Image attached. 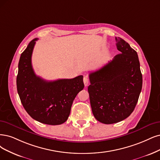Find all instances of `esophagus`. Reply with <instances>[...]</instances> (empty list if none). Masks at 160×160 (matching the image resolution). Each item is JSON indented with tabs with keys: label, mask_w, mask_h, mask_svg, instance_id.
<instances>
[{
	"label": "esophagus",
	"mask_w": 160,
	"mask_h": 160,
	"mask_svg": "<svg viewBox=\"0 0 160 160\" xmlns=\"http://www.w3.org/2000/svg\"><path fill=\"white\" fill-rule=\"evenodd\" d=\"M83 80H84V84L85 86H87L88 85V83H89V78H88L87 76H84Z\"/></svg>",
	"instance_id": "obj_1"
}]
</instances>
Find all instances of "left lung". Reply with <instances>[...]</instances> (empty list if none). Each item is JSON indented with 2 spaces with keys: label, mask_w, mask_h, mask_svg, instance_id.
Returning <instances> with one entry per match:
<instances>
[{
  "label": "left lung",
  "mask_w": 160,
  "mask_h": 160,
  "mask_svg": "<svg viewBox=\"0 0 160 160\" xmlns=\"http://www.w3.org/2000/svg\"><path fill=\"white\" fill-rule=\"evenodd\" d=\"M120 54L89 74L92 113L104 124L125 119L134 111L142 87L137 52L121 38H115Z\"/></svg>",
  "instance_id": "1"
}]
</instances>
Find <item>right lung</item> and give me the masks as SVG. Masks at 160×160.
Masks as SVG:
<instances>
[{"label": "right lung", "mask_w": 160, "mask_h": 160, "mask_svg": "<svg viewBox=\"0 0 160 160\" xmlns=\"http://www.w3.org/2000/svg\"><path fill=\"white\" fill-rule=\"evenodd\" d=\"M35 38L20 56L16 78L17 91L27 113L41 123L58 125L69 117L73 101L83 90V76L72 79L47 81L35 74L32 55Z\"/></svg>", "instance_id": "1"}]
</instances>
